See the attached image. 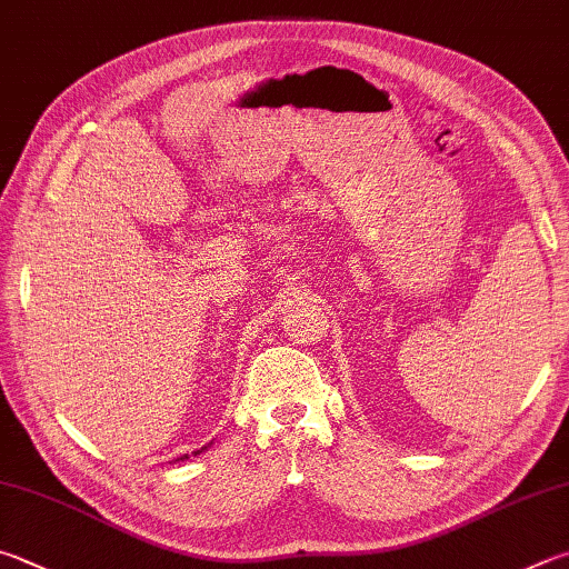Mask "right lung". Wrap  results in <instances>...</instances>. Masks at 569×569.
I'll return each instance as SVG.
<instances>
[{"label":"right lung","instance_id":"obj_1","mask_svg":"<svg viewBox=\"0 0 569 569\" xmlns=\"http://www.w3.org/2000/svg\"><path fill=\"white\" fill-rule=\"evenodd\" d=\"M201 450H206V448H201ZM201 450H196V452H193V456H199V452H201ZM186 458H189V456H183V458H177V460H186Z\"/></svg>","mask_w":569,"mask_h":569}]
</instances>
